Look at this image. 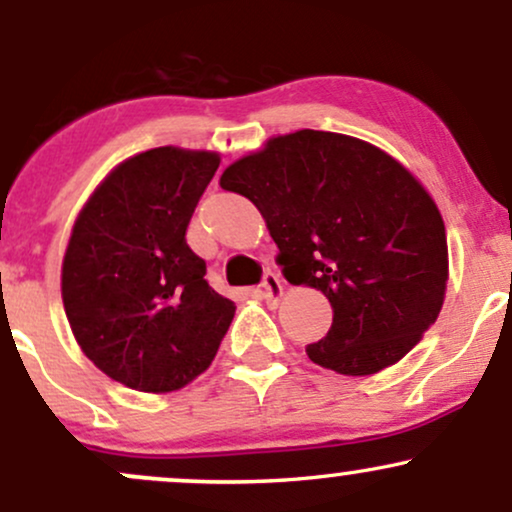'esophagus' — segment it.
Wrapping results in <instances>:
<instances>
[{"label":"esophagus","mask_w":512,"mask_h":512,"mask_svg":"<svg viewBox=\"0 0 512 512\" xmlns=\"http://www.w3.org/2000/svg\"><path fill=\"white\" fill-rule=\"evenodd\" d=\"M257 293H260L267 303H276L281 298V293H284V286H281V279L274 272H264L260 291Z\"/></svg>","instance_id":"1"}]
</instances>
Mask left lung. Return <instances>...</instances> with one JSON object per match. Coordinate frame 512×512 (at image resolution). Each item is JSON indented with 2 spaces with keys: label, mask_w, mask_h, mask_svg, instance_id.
<instances>
[{
  "label": "left lung",
  "mask_w": 512,
  "mask_h": 512,
  "mask_svg": "<svg viewBox=\"0 0 512 512\" xmlns=\"http://www.w3.org/2000/svg\"><path fill=\"white\" fill-rule=\"evenodd\" d=\"M221 187L260 209L286 279L330 301V332L305 346L317 366L378 373L436 322L448 281L443 219L385 151L301 129L228 166Z\"/></svg>",
  "instance_id": "1"
}]
</instances>
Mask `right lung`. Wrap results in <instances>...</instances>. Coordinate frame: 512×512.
I'll return each mask as SVG.
<instances>
[{
	"instance_id": "obj_1",
	"label": "right lung",
	"mask_w": 512,
	"mask_h": 512,
	"mask_svg": "<svg viewBox=\"0 0 512 512\" xmlns=\"http://www.w3.org/2000/svg\"><path fill=\"white\" fill-rule=\"evenodd\" d=\"M216 168L209 151H144L101 182L74 223L62 264L67 320L81 351L132 390L195 380L236 313L185 240Z\"/></svg>"
}]
</instances>
